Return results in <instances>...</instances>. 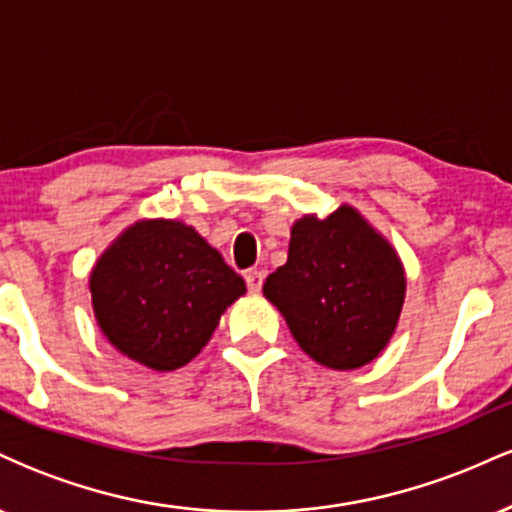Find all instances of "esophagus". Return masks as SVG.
<instances>
[{
  "label": "esophagus",
  "instance_id": "1",
  "mask_svg": "<svg viewBox=\"0 0 512 512\" xmlns=\"http://www.w3.org/2000/svg\"><path fill=\"white\" fill-rule=\"evenodd\" d=\"M245 281H248V289L252 293H257L262 289V281H264V274L260 272V269H248L245 272Z\"/></svg>",
  "mask_w": 512,
  "mask_h": 512
}]
</instances>
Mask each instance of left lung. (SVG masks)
Returning a JSON list of instances; mask_svg holds the SVG:
<instances>
[{"instance_id": "obj_1", "label": "left lung", "mask_w": 512, "mask_h": 512, "mask_svg": "<svg viewBox=\"0 0 512 512\" xmlns=\"http://www.w3.org/2000/svg\"><path fill=\"white\" fill-rule=\"evenodd\" d=\"M404 289L397 252L346 204L293 223L289 260L262 286L298 346L334 370L366 366L385 349Z\"/></svg>"}]
</instances>
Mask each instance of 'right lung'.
Returning a JSON list of instances; mask_svg holds the SVG:
<instances>
[{
    "instance_id": "obj_1",
    "label": "right lung",
    "mask_w": 512,
    "mask_h": 512,
    "mask_svg": "<svg viewBox=\"0 0 512 512\" xmlns=\"http://www.w3.org/2000/svg\"><path fill=\"white\" fill-rule=\"evenodd\" d=\"M243 293V276L219 250L166 219L129 226L91 272L93 313L108 342L161 373L190 363Z\"/></svg>"
}]
</instances>
